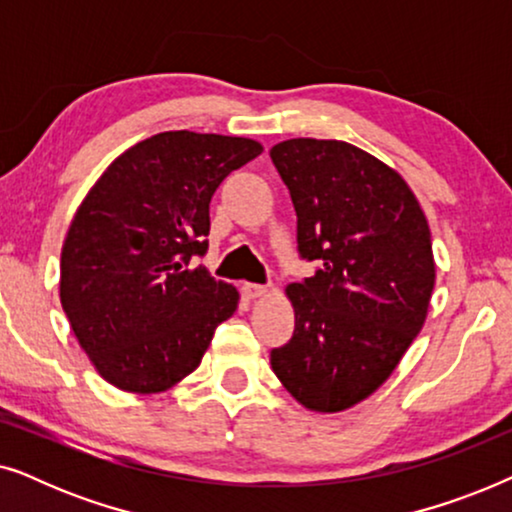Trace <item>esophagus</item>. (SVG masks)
<instances>
[{"label": "esophagus", "mask_w": 512, "mask_h": 512, "mask_svg": "<svg viewBox=\"0 0 512 512\" xmlns=\"http://www.w3.org/2000/svg\"><path fill=\"white\" fill-rule=\"evenodd\" d=\"M265 291H268V286H265V284H251V282L242 284V296L244 298H251V300L261 298Z\"/></svg>", "instance_id": "34e87169"}]
</instances>
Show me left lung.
Wrapping results in <instances>:
<instances>
[{
	"label": "left lung",
	"mask_w": 512,
	"mask_h": 512,
	"mask_svg": "<svg viewBox=\"0 0 512 512\" xmlns=\"http://www.w3.org/2000/svg\"><path fill=\"white\" fill-rule=\"evenodd\" d=\"M270 158L296 207L298 254L317 265L286 289L296 328L272 370L305 408H352L422 331L436 282L429 223L401 174L352 144L286 139Z\"/></svg>",
	"instance_id": "1"
}]
</instances>
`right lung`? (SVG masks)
<instances>
[{"label":"right lung","instance_id":"right-lung-1","mask_svg":"<svg viewBox=\"0 0 512 512\" xmlns=\"http://www.w3.org/2000/svg\"><path fill=\"white\" fill-rule=\"evenodd\" d=\"M254 139L160 132L118 156L76 209L62 244L60 303L104 380L163 391L200 366L237 291L207 254L209 202L261 156Z\"/></svg>","mask_w":512,"mask_h":512}]
</instances>
